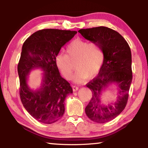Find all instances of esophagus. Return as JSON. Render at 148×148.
<instances>
[{
  "instance_id": "1",
  "label": "esophagus",
  "mask_w": 148,
  "mask_h": 148,
  "mask_svg": "<svg viewBox=\"0 0 148 148\" xmlns=\"http://www.w3.org/2000/svg\"><path fill=\"white\" fill-rule=\"evenodd\" d=\"M72 89H73L74 91H77V90H78V89H79L78 87L75 86H72Z\"/></svg>"
}]
</instances>
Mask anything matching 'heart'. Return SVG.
I'll return each mask as SVG.
<instances>
[{"instance_id": "obj_1", "label": "heart", "mask_w": 148, "mask_h": 148, "mask_svg": "<svg viewBox=\"0 0 148 148\" xmlns=\"http://www.w3.org/2000/svg\"><path fill=\"white\" fill-rule=\"evenodd\" d=\"M67 54L60 53L56 58L59 71L66 79L72 76L76 64L77 72L73 80L82 84L87 78L91 79L99 73L104 61V54L98 44L77 38L66 48Z\"/></svg>"}]
</instances>
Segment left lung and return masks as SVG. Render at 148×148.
Here are the masks:
<instances>
[{
	"mask_svg": "<svg viewBox=\"0 0 148 148\" xmlns=\"http://www.w3.org/2000/svg\"><path fill=\"white\" fill-rule=\"evenodd\" d=\"M78 32L87 40L98 44L104 54L99 75L86 85L92 95L85 109L90 119L104 123L116 118L127 105L132 79L131 49L119 32L106 27L80 29ZM113 83L117 86L116 101L103 105L100 99L101 92Z\"/></svg>",
	"mask_w": 148,
	"mask_h": 148,
	"instance_id": "left-lung-1",
	"label": "left lung"
}]
</instances>
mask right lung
I'll list each match as a JSON object with an SVG mask.
<instances>
[{"mask_svg": "<svg viewBox=\"0 0 148 148\" xmlns=\"http://www.w3.org/2000/svg\"><path fill=\"white\" fill-rule=\"evenodd\" d=\"M77 33L76 31L43 29L30 36L22 46L17 72L19 77V95L22 104L37 121L51 124L64 114V99L72 93L68 82L60 75L56 58L61 47ZM41 69V87L29 88L27 81L32 69Z\"/></svg>", "mask_w": 148, "mask_h": 148, "instance_id": "1", "label": "right lung"}]
</instances>
